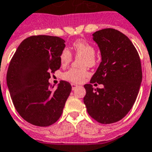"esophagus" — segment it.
<instances>
[{
    "instance_id": "1",
    "label": "esophagus",
    "mask_w": 152,
    "mask_h": 152,
    "mask_svg": "<svg viewBox=\"0 0 152 152\" xmlns=\"http://www.w3.org/2000/svg\"><path fill=\"white\" fill-rule=\"evenodd\" d=\"M71 87H72V89L75 90V88L78 87V86H77V85H75V84H71Z\"/></svg>"
}]
</instances>
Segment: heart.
Wrapping results in <instances>:
<instances>
[{
  "instance_id": "heart-1",
  "label": "heart",
  "mask_w": 152,
  "mask_h": 152,
  "mask_svg": "<svg viewBox=\"0 0 152 152\" xmlns=\"http://www.w3.org/2000/svg\"><path fill=\"white\" fill-rule=\"evenodd\" d=\"M75 56L83 57L80 60V66L91 67L96 63V50L94 46L85 39H79L73 43ZM61 64L67 65L72 61V53L68 48H64L60 55ZM88 75V72L85 68H71L62 75L63 79L72 83H81Z\"/></svg>"
}]
</instances>
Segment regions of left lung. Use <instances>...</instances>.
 <instances>
[{"label": "left lung", "instance_id": "1", "mask_svg": "<svg viewBox=\"0 0 152 152\" xmlns=\"http://www.w3.org/2000/svg\"><path fill=\"white\" fill-rule=\"evenodd\" d=\"M92 36L102 61L90 84L84 85V103L97 122L113 124L122 120L134 104L142 81L141 60L132 42L118 30L104 28ZM96 83L104 87L94 89Z\"/></svg>", "mask_w": 152, "mask_h": 152}]
</instances>
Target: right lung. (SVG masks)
<instances>
[{"label":"right lung","mask_w":152,"mask_h":152,"mask_svg":"<svg viewBox=\"0 0 152 152\" xmlns=\"http://www.w3.org/2000/svg\"><path fill=\"white\" fill-rule=\"evenodd\" d=\"M64 42L57 36H30L21 42L10 62L7 85L12 102L20 116L35 126L56 123L71 93L67 81H60L56 89L49 83L51 74L61 67Z\"/></svg>","instance_id":"right-lung-1"}]
</instances>
